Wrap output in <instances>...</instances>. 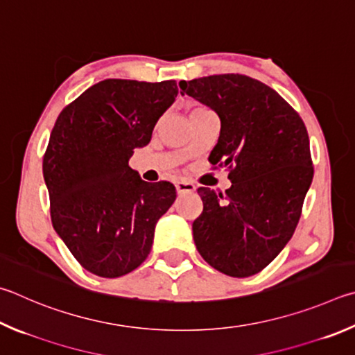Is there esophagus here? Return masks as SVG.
Masks as SVG:
<instances>
[{
	"instance_id": "esophagus-1",
	"label": "esophagus",
	"mask_w": 355,
	"mask_h": 355,
	"mask_svg": "<svg viewBox=\"0 0 355 355\" xmlns=\"http://www.w3.org/2000/svg\"><path fill=\"white\" fill-rule=\"evenodd\" d=\"M175 188L178 194H184V192H194L196 184H192L191 182H184V180H180V182L175 183Z\"/></svg>"
}]
</instances>
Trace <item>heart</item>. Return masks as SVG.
<instances>
[{"instance_id": "obj_1", "label": "heart", "mask_w": 355, "mask_h": 355, "mask_svg": "<svg viewBox=\"0 0 355 355\" xmlns=\"http://www.w3.org/2000/svg\"><path fill=\"white\" fill-rule=\"evenodd\" d=\"M200 110H208V108H205V107H196L194 108V112H200Z\"/></svg>"}]
</instances>
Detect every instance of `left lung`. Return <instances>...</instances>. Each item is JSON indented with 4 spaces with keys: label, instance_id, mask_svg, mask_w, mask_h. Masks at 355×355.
<instances>
[{
    "label": "left lung",
    "instance_id": "8db88e82",
    "mask_svg": "<svg viewBox=\"0 0 355 355\" xmlns=\"http://www.w3.org/2000/svg\"><path fill=\"white\" fill-rule=\"evenodd\" d=\"M220 118L209 163L228 167L231 188H198L203 212L192 223L203 259L233 278L266 268L292 239L313 166L300 114L273 88L242 74L178 83Z\"/></svg>",
    "mask_w": 355,
    "mask_h": 355
}]
</instances>
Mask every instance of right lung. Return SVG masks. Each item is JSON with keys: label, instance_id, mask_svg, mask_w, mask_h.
I'll return each instance as SVG.
<instances>
[{"label": "right lung", "instance_id": "right-lung-1", "mask_svg": "<svg viewBox=\"0 0 355 355\" xmlns=\"http://www.w3.org/2000/svg\"><path fill=\"white\" fill-rule=\"evenodd\" d=\"M178 94L175 80L107 79L63 108L43 157L51 220L80 266L119 278L149 256L158 218L177 197L147 183L128 159Z\"/></svg>", "mask_w": 355, "mask_h": 355}]
</instances>
